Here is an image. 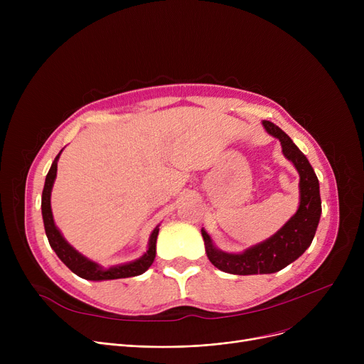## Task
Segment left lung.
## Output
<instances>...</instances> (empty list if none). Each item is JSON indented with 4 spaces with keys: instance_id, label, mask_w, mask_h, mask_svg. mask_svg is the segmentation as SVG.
<instances>
[{
    "instance_id": "obj_1",
    "label": "left lung",
    "mask_w": 364,
    "mask_h": 364,
    "mask_svg": "<svg viewBox=\"0 0 364 364\" xmlns=\"http://www.w3.org/2000/svg\"><path fill=\"white\" fill-rule=\"evenodd\" d=\"M265 131L282 144L284 158L291 161L299 174V206L296 213L282 228L265 239L247 247L243 252L233 254L218 250L211 236L202 227L205 251L218 270L230 274L251 276L280 272L286 265L298 259L310 247L321 215L320 184L307 156L296 147L288 134L270 121H262Z\"/></svg>"
}]
</instances>
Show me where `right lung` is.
Returning a JSON list of instances; mask_svg holds the SVG:
<instances>
[{
  "instance_id": "obj_1",
  "label": "right lung",
  "mask_w": 364,
  "mask_h": 364,
  "mask_svg": "<svg viewBox=\"0 0 364 364\" xmlns=\"http://www.w3.org/2000/svg\"><path fill=\"white\" fill-rule=\"evenodd\" d=\"M63 149L60 150V153ZM60 153L55 156L54 162L51 164V168L46 177V184L43 190V199H41V209H43V220H44V228L46 235L50 242V246L53 251L62 259V262L68 267L70 272H73L76 276H80L85 280H94V282H102V280H113V279H125L143 274L149 267L155 261L156 257V239L159 235V225L155 227V230L151 232L147 243V251L137 259L119 264V265H112L109 269L106 267L91 261L81 252H78L75 247L68 243V240L63 237L59 228L54 224L53 213H51V190L53 184L57 176V162H59Z\"/></svg>"
}]
</instances>
